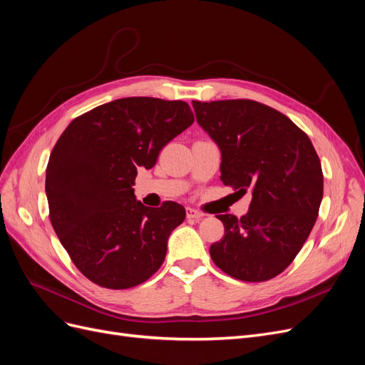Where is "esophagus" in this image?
<instances>
[{
	"mask_svg": "<svg viewBox=\"0 0 365 365\" xmlns=\"http://www.w3.org/2000/svg\"><path fill=\"white\" fill-rule=\"evenodd\" d=\"M187 217L195 219V220H201L204 217V213L197 212V210H195V208H187Z\"/></svg>",
	"mask_w": 365,
	"mask_h": 365,
	"instance_id": "obj_1",
	"label": "esophagus"
}]
</instances>
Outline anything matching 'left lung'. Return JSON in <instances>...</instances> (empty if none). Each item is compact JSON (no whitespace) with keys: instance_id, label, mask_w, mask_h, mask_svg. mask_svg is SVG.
Here are the masks:
<instances>
[{"instance_id":"1","label":"left lung","mask_w":365,"mask_h":365,"mask_svg":"<svg viewBox=\"0 0 365 365\" xmlns=\"http://www.w3.org/2000/svg\"><path fill=\"white\" fill-rule=\"evenodd\" d=\"M192 105L220 149V180L252 195L245 216H216L225 235L210 247V256L237 280L274 279L300 252L323 200L322 163L312 143L277 109L248 98Z\"/></svg>"}]
</instances>
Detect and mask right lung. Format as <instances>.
Returning a JSON list of instances; mask_svg holds the SVG:
<instances>
[{
	"mask_svg": "<svg viewBox=\"0 0 365 365\" xmlns=\"http://www.w3.org/2000/svg\"><path fill=\"white\" fill-rule=\"evenodd\" d=\"M195 121L181 101L126 97L97 106L62 132L47 165L50 220L88 280L128 289L155 274L168 239L185 219L173 201L150 208L135 200L137 169Z\"/></svg>",
	"mask_w": 365,
	"mask_h": 365,
	"instance_id": "add662e5",
	"label": "right lung"
}]
</instances>
